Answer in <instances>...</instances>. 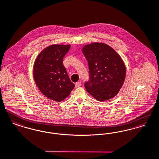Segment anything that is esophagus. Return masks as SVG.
Wrapping results in <instances>:
<instances>
[{
	"mask_svg": "<svg viewBox=\"0 0 159 159\" xmlns=\"http://www.w3.org/2000/svg\"><path fill=\"white\" fill-rule=\"evenodd\" d=\"M81 85V82H78L75 84V88H78Z\"/></svg>",
	"mask_w": 159,
	"mask_h": 159,
	"instance_id": "esophagus-1",
	"label": "esophagus"
}]
</instances>
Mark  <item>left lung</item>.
I'll list each match as a JSON object with an SVG mask.
<instances>
[{
  "label": "left lung",
  "instance_id": "obj_1",
  "mask_svg": "<svg viewBox=\"0 0 159 159\" xmlns=\"http://www.w3.org/2000/svg\"><path fill=\"white\" fill-rule=\"evenodd\" d=\"M82 52L87 60L90 80L86 90L100 102L114 98L125 80V64L120 56L108 45L94 42L84 45Z\"/></svg>",
  "mask_w": 159,
  "mask_h": 159
}]
</instances>
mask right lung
<instances>
[{
	"instance_id": "right-lung-1",
	"label": "right lung",
	"mask_w": 159,
	"mask_h": 159,
	"mask_svg": "<svg viewBox=\"0 0 159 159\" xmlns=\"http://www.w3.org/2000/svg\"><path fill=\"white\" fill-rule=\"evenodd\" d=\"M70 48L69 44L51 45L38 54L34 62V82L42 94L51 100H64L75 87L63 64Z\"/></svg>"
}]
</instances>
